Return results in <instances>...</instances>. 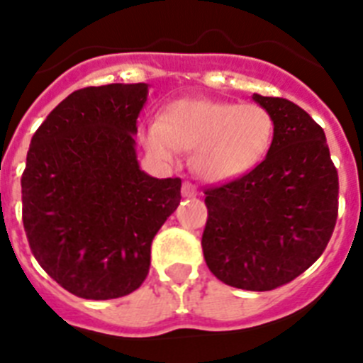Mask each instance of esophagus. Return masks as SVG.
<instances>
[{"label":"esophagus","mask_w":363,"mask_h":363,"mask_svg":"<svg viewBox=\"0 0 363 363\" xmlns=\"http://www.w3.org/2000/svg\"><path fill=\"white\" fill-rule=\"evenodd\" d=\"M182 194H184L185 198H194V196L198 194V191H196V187L189 182V179H185L184 185H182Z\"/></svg>","instance_id":"1"}]
</instances>
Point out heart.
<instances>
[{
	"label": "heart",
	"mask_w": 363,
	"mask_h": 363,
	"mask_svg": "<svg viewBox=\"0 0 363 363\" xmlns=\"http://www.w3.org/2000/svg\"><path fill=\"white\" fill-rule=\"evenodd\" d=\"M274 135V116L261 104L179 99L162 109L142 138L147 151L165 162H172L178 151H192L196 174L221 184L257 167Z\"/></svg>",
	"instance_id": "heart-1"
}]
</instances>
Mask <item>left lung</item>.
I'll return each mask as SVG.
<instances>
[{"mask_svg":"<svg viewBox=\"0 0 363 363\" xmlns=\"http://www.w3.org/2000/svg\"><path fill=\"white\" fill-rule=\"evenodd\" d=\"M275 135L257 167L205 189V262L221 282L270 291L304 274L328 247L338 216V172L324 129L288 99L254 95Z\"/></svg>","mask_w":363,"mask_h":363,"instance_id":"left-lung-1","label":"left lung"}]
</instances>
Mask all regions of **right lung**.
Instances as JSON below:
<instances>
[{"label":"right lung","instance_id":"obj_1","mask_svg":"<svg viewBox=\"0 0 363 363\" xmlns=\"http://www.w3.org/2000/svg\"><path fill=\"white\" fill-rule=\"evenodd\" d=\"M147 84L77 89L32 136L21 176L23 227L43 270L93 301L129 295L151 242L182 199V179L151 178L135 152Z\"/></svg>","mask_w":363,"mask_h":363}]
</instances>
